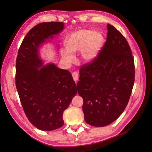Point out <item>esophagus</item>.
Here are the masks:
<instances>
[{
  "mask_svg": "<svg viewBox=\"0 0 152 152\" xmlns=\"http://www.w3.org/2000/svg\"><path fill=\"white\" fill-rule=\"evenodd\" d=\"M72 76H73L74 81L75 82H77L78 81V78H79V75L77 72H74V73H72Z\"/></svg>",
  "mask_w": 152,
  "mask_h": 152,
  "instance_id": "obj_1",
  "label": "esophagus"
}]
</instances>
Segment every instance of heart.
<instances>
[{
    "label": "heart",
    "instance_id": "b5f03b06",
    "mask_svg": "<svg viewBox=\"0 0 152 152\" xmlns=\"http://www.w3.org/2000/svg\"><path fill=\"white\" fill-rule=\"evenodd\" d=\"M103 42L104 37L101 32L87 29H79L67 38L66 47L68 52L61 51L62 58L70 64L75 60L73 55L81 52V57L84 61H91L97 57Z\"/></svg>",
    "mask_w": 152,
    "mask_h": 152
}]
</instances>
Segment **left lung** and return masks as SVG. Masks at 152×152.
Returning <instances> with one entry per match:
<instances>
[{"label":"left lung","mask_w":152,"mask_h":152,"mask_svg":"<svg viewBox=\"0 0 152 152\" xmlns=\"http://www.w3.org/2000/svg\"><path fill=\"white\" fill-rule=\"evenodd\" d=\"M97 57L79 69L77 92L83 99L86 122L103 127L115 121L125 110L135 80L134 57L128 42L113 26Z\"/></svg>","instance_id":"obj_1"}]
</instances>
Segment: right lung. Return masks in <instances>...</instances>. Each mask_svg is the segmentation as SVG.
I'll return each instance as SVG.
<instances>
[{"mask_svg":"<svg viewBox=\"0 0 152 152\" xmlns=\"http://www.w3.org/2000/svg\"><path fill=\"white\" fill-rule=\"evenodd\" d=\"M62 22L39 23L23 40L16 60L15 84L28 120L37 129L52 131L62 127L63 111L77 94L70 72L54 64L43 65L39 48L63 29Z\"/></svg>","mask_w":152,"mask_h":152,"instance_id":"add662e5","label":"right lung"}]
</instances>
